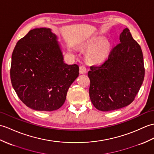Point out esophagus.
<instances>
[{"instance_id":"esophagus-1","label":"esophagus","mask_w":154,"mask_h":154,"mask_svg":"<svg viewBox=\"0 0 154 154\" xmlns=\"http://www.w3.org/2000/svg\"><path fill=\"white\" fill-rule=\"evenodd\" d=\"M86 71H87V69H86L85 66H81L79 67V73L81 74H84L86 73Z\"/></svg>"}]
</instances>
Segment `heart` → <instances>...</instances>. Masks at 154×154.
<instances>
[{
    "label": "heart",
    "instance_id": "b5f03b06",
    "mask_svg": "<svg viewBox=\"0 0 154 154\" xmlns=\"http://www.w3.org/2000/svg\"><path fill=\"white\" fill-rule=\"evenodd\" d=\"M86 48L90 50L88 58L94 63H101L106 60L110 52V44L104 38L98 37L92 39L86 44Z\"/></svg>",
    "mask_w": 154,
    "mask_h": 154
}]
</instances>
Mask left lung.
Instances as JSON below:
<instances>
[{"mask_svg":"<svg viewBox=\"0 0 154 154\" xmlns=\"http://www.w3.org/2000/svg\"><path fill=\"white\" fill-rule=\"evenodd\" d=\"M119 42L104 63L91 66L88 72L91 100L96 109L102 112L129 105L144 81L142 49L128 28L120 34Z\"/></svg>","mask_w":154,"mask_h":154,"instance_id":"8db88e82","label":"left lung"}]
</instances>
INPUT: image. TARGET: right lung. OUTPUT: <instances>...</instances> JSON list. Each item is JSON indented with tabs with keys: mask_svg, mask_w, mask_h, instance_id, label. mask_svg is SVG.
<instances>
[{
	"mask_svg": "<svg viewBox=\"0 0 154 154\" xmlns=\"http://www.w3.org/2000/svg\"><path fill=\"white\" fill-rule=\"evenodd\" d=\"M79 71L77 64L64 62L58 37L51 29L37 28L17 42L10 79L17 95L27 107L51 112L65 102Z\"/></svg>",
	"mask_w": 154,
	"mask_h": 154,
	"instance_id": "add662e5",
	"label": "right lung"
}]
</instances>
